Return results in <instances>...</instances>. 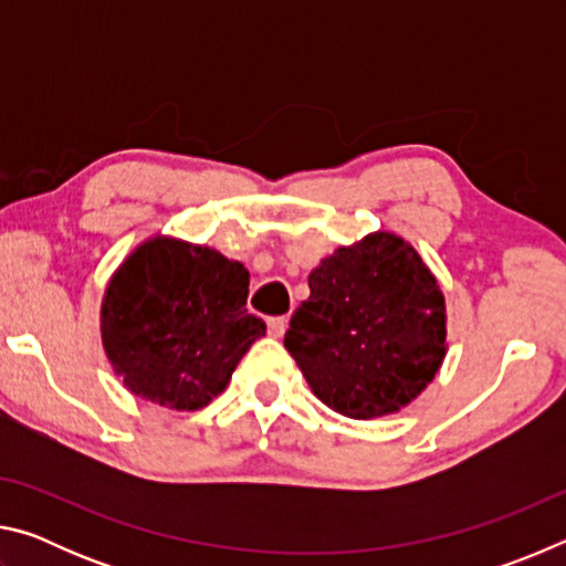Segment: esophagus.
I'll return each instance as SVG.
<instances>
[{"mask_svg": "<svg viewBox=\"0 0 566 566\" xmlns=\"http://www.w3.org/2000/svg\"><path fill=\"white\" fill-rule=\"evenodd\" d=\"M266 329H270L272 337L282 339L284 332H286V317H272V319H266Z\"/></svg>", "mask_w": 566, "mask_h": 566, "instance_id": "1", "label": "esophagus"}]
</instances>
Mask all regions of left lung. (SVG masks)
<instances>
[{"instance_id": "8db88e82", "label": "left lung", "mask_w": 566, "mask_h": 566, "mask_svg": "<svg viewBox=\"0 0 566 566\" xmlns=\"http://www.w3.org/2000/svg\"><path fill=\"white\" fill-rule=\"evenodd\" d=\"M284 347L329 409L349 419L397 415L449 352L444 292L405 237L377 229L312 270Z\"/></svg>"}]
</instances>
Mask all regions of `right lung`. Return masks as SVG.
<instances>
[{
	"label": "right lung",
	"instance_id": "right-lung-1",
	"mask_svg": "<svg viewBox=\"0 0 566 566\" xmlns=\"http://www.w3.org/2000/svg\"><path fill=\"white\" fill-rule=\"evenodd\" d=\"M249 272L217 249L151 234L102 296V347L134 397L197 411L222 395L264 322L244 310Z\"/></svg>",
	"mask_w": 566,
	"mask_h": 566
}]
</instances>
